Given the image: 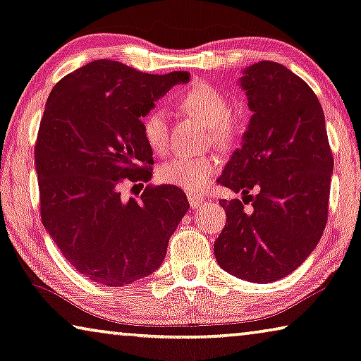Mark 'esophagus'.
<instances>
[{"instance_id": "34e87169", "label": "esophagus", "mask_w": 361, "mask_h": 361, "mask_svg": "<svg viewBox=\"0 0 361 361\" xmlns=\"http://www.w3.org/2000/svg\"><path fill=\"white\" fill-rule=\"evenodd\" d=\"M188 201H190L191 209H197V207H201V205L204 204L205 199L202 196H199V194L190 192V194H188Z\"/></svg>"}]
</instances>
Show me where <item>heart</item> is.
<instances>
[{"label":"heart","instance_id":"1","mask_svg":"<svg viewBox=\"0 0 361 361\" xmlns=\"http://www.w3.org/2000/svg\"><path fill=\"white\" fill-rule=\"evenodd\" d=\"M183 107L210 128L212 140L228 145L234 138L236 127L231 122V107L220 91L205 83L192 85L183 96ZM142 136L154 152L164 154L169 147L167 114L160 109L151 111L142 120ZM219 159L212 154L205 156H176L165 160L157 167V178L164 185L178 186L188 192H199L207 185L210 176L219 170Z\"/></svg>","mask_w":361,"mask_h":361}]
</instances>
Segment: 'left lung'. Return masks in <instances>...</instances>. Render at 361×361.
Masks as SVG:
<instances>
[{"mask_svg": "<svg viewBox=\"0 0 361 361\" xmlns=\"http://www.w3.org/2000/svg\"><path fill=\"white\" fill-rule=\"evenodd\" d=\"M239 87L252 116L219 183L243 201H220L228 225L214 252L239 279L271 283L299 268L322 239L334 160L322 104L300 77L260 61L244 68ZM249 202L252 212L243 209Z\"/></svg>", "mask_w": 361, "mask_h": 361, "instance_id": "obj_1", "label": "left lung"}]
</instances>
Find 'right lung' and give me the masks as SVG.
Segmentation results:
<instances>
[{"mask_svg":"<svg viewBox=\"0 0 361 361\" xmlns=\"http://www.w3.org/2000/svg\"><path fill=\"white\" fill-rule=\"evenodd\" d=\"M188 72L142 73L98 59L56 83L35 145L43 225L91 281L125 286L162 265L169 239L190 209L176 186H146L123 199V183L151 180L142 117Z\"/></svg>","mask_w":361,"mask_h":361,"instance_id":"obj_1","label":"right lung"}]
</instances>
